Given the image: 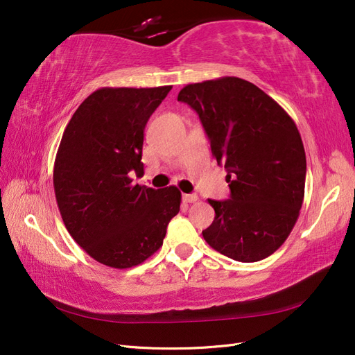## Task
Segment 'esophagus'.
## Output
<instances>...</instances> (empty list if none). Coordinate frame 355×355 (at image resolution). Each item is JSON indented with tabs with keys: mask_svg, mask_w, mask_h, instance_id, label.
<instances>
[{
	"mask_svg": "<svg viewBox=\"0 0 355 355\" xmlns=\"http://www.w3.org/2000/svg\"><path fill=\"white\" fill-rule=\"evenodd\" d=\"M182 200H184L185 202H196L198 200V196L197 194H184L182 196Z\"/></svg>",
	"mask_w": 355,
	"mask_h": 355,
	"instance_id": "1",
	"label": "esophagus"
}]
</instances>
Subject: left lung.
<instances>
[{
	"label": "left lung",
	"instance_id": "obj_1",
	"mask_svg": "<svg viewBox=\"0 0 355 355\" xmlns=\"http://www.w3.org/2000/svg\"><path fill=\"white\" fill-rule=\"evenodd\" d=\"M194 110L218 166L227 168L228 200H209L214 220L202 237L239 262L272 254L302 207L306 158L288 114L254 84L223 77L189 84L178 96Z\"/></svg>",
	"mask_w": 355,
	"mask_h": 355
}]
</instances>
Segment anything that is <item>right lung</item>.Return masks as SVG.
I'll return each mask as SVG.
<instances>
[{"instance_id":"obj_1","label":"right lung","mask_w":355,"mask_h":355,"mask_svg":"<svg viewBox=\"0 0 355 355\" xmlns=\"http://www.w3.org/2000/svg\"><path fill=\"white\" fill-rule=\"evenodd\" d=\"M170 90H96L63 132L53 173L62 219L72 239L106 266L142 263L159 249L179 213L176 187L132 184L133 175H144L146 123Z\"/></svg>"}]
</instances>
